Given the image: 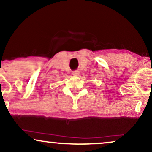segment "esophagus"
<instances>
[{"label": "esophagus", "mask_w": 152, "mask_h": 152, "mask_svg": "<svg viewBox=\"0 0 152 152\" xmlns=\"http://www.w3.org/2000/svg\"><path fill=\"white\" fill-rule=\"evenodd\" d=\"M72 74L74 76H78V74H79V71H74L72 72Z\"/></svg>", "instance_id": "esophagus-1"}]
</instances>
